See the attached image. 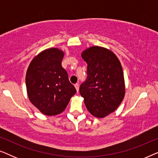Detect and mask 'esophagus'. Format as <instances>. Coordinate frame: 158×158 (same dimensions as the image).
<instances>
[{"mask_svg": "<svg viewBox=\"0 0 158 158\" xmlns=\"http://www.w3.org/2000/svg\"><path fill=\"white\" fill-rule=\"evenodd\" d=\"M74 85H75V88H76L77 92H78V91H79V84H78V83H75Z\"/></svg>", "mask_w": 158, "mask_h": 158, "instance_id": "34e87169", "label": "esophagus"}]
</instances>
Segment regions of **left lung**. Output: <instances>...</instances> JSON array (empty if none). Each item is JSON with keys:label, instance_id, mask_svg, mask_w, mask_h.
Listing matches in <instances>:
<instances>
[{"label": "left lung", "instance_id": "obj_1", "mask_svg": "<svg viewBox=\"0 0 158 158\" xmlns=\"http://www.w3.org/2000/svg\"><path fill=\"white\" fill-rule=\"evenodd\" d=\"M81 57L87 62V79L80 86L88 111L97 118H103L118 107L125 95L124 73L113 52L93 46Z\"/></svg>", "mask_w": 158, "mask_h": 158}]
</instances>
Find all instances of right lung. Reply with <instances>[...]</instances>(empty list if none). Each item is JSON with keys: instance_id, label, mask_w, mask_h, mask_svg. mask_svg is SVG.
Masks as SVG:
<instances>
[{"instance_id": "obj_1", "label": "right lung", "mask_w": 158, "mask_h": 158, "mask_svg": "<svg viewBox=\"0 0 158 158\" xmlns=\"http://www.w3.org/2000/svg\"><path fill=\"white\" fill-rule=\"evenodd\" d=\"M64 52L49 48L41 52L30 62L26 75L28 97L34 106L47 116L65 109L76 89L62 67Z\"/></svg>"}]
</instances>
